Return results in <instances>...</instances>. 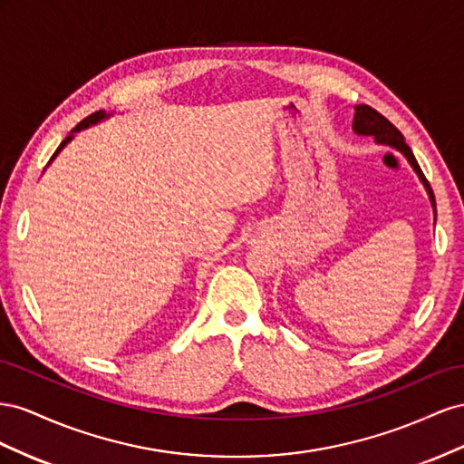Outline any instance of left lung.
Listing matches in <instances>:
<instances>
[{
	"label": "left lung",
	"instance_id": "8db88e82",
	"mask_svg": "<svg viewBox=\"0 0 464 464\" xmlns=\"http://www.w3.org/2000/svg\"><path fill=\"white\" fill-rule=\"evenodd\" d=\"M353 130H355V134L373 136L375 141L387 143V145H391V148L399 150V151L408 159L410 165L414 167V170L418 173L420 180L423 182V187H426V190H428V194H430V200H431L433 209H435V196H433V190H431V187H430L428 179L423 177V173H421V169H420V165H418V161H416V157H414L412 150L408 148L406 141H404V136L387 121L385 116H382L381 112H377L375 109L367 107V104H357V107H355V116H353Z\"/></svg>",
	"mask_w": 464,
	"mask_h": 464
}]
</instances>
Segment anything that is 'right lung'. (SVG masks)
Segmentation results:
<instances>
[{
	"mask_svg": "<svg viewBox=\"0 0 464 464\" xmlns=\"http://www.w3.org/2000/svg\"><path fill=\"white\" fill-rule=\"evenodd\" d=\"M102 118H107V112H104V111H97V112H92V114H89L87 118H85V121H82V122H79L75 128H73V131H79V130H83V128H87L89 124H95V122H99V121H102ZM72 140V136H68V138H65L62 143H60V148L56 150V153L63 148V145L65 143H68ZM54 153V155H56ZM52 159H54V157H52Z\"/></svg>",
	"mask_w": 464,
	"mask_h": 464,
	"instance_id": "add662e5",
	"label": "right lung"
}]
</instances>
